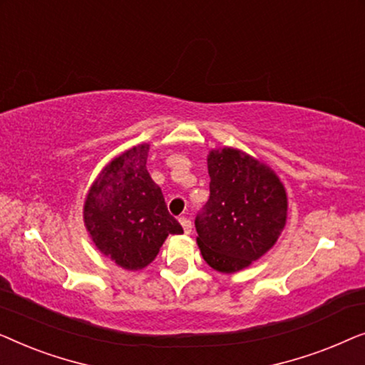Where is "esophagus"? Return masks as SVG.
<instances>
[{
    "mask_svg": "<svg viewBox=\"0 0 365 365\" xmlns=\"http://www.w3.org/2000/svg\"><path fill=\"white\" fill-rule=\"evenodd\" d=\"M179 222H181V226H182V229H184V232L186 234H189L192 231V224H191V221H189L187 217H179Z\"/></svg>",
    "mask_w": 365,
    "mask_h": 365,
    "instance_id": "1",
    "label": "esophagus"
}]
</instances>
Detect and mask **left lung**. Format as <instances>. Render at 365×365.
<instances>
[{
  "label": "left lung",
  "instance_id": "8db88e82",
  "mask_svg": "<svg viewBox=\"0 0 365 365\" xmlns=\"http://www.w3.org/2000/svg\"><path fill=\"white\" fill-rule=\"evenodd\" d=\"M209 199L196 216L197 246L209 266L237 272L266 254L287 217L282 182L266 164L232 148L207 156Z\"/></svg>",
  "mask_w": 365,
  "mask_h": 365
}]
</instances>
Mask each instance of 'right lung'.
<instances>
[{"label": "right lung", "instance_id": "add662e5", "mask_svg": "<svg viewBox=\"0 0 365 365\" xmlns=\"http://www.w3.org/2000/svg\"><path fill=\"white\" fill-rule=\"evenodd\" d=\"M149 144L113 159L89 189L84 224L104 256L129 271L146 267L169 234L182 227L168 211L161 187L146 169Z\"/></svg>", "mask_w": 365, "mask_h": 365}]
</instances>
